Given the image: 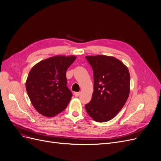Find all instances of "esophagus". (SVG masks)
Listing matches in <instances>:
<instances>
[{
  "label": "esophagus",
  "instance_id": "34e87169",
  "mask_svg": "<svg viewBox=\"0 0 161 161\" xmlns=\"http://www.w3.org/2000/svg\"><path fill=\"white\" fill-rule=\"evenodd\" d=\"M80 95V92H75V97H79Z\"/></svg>",
  "mask_w": 161,
  "mask_h": 161
}]
</instances>
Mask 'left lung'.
<instances>
[{"mask_svg": "<svg viewBox=\"0 0 161 161\" xmlns=\"http://www.w3.org/2000/svg\"><path fill=\"white\" fill-rule=\"evenodd\" d=\"M86 59L93 70L94 90L85 109L95 121L105 122L119 113L128 98L130 72L122 62L113 56H86Z\"/></svg>", "mask_w": 161, "mask_h": 161, "instance_id": "obj_1", "label": "left lung"}]
</instances>
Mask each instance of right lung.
I'll return each instance as SVG.
<instances>
[{"label": "right lung", "mask_w": 161, "mask_h": 161, "mask_svg": "<svg viewBox=\"0 0 161 161\" xmlns=\"http://www.w3.org/2000/svg\"><path fill=\"white\" fill-rule=\"evenodd\" d=\"M75 56H56L38 62L26 80L27 92L34 108L43 116L52 118L64 111L72 98L66 72Z\"/></svg>", "instance_id": "add662e5"}]
</instances>
